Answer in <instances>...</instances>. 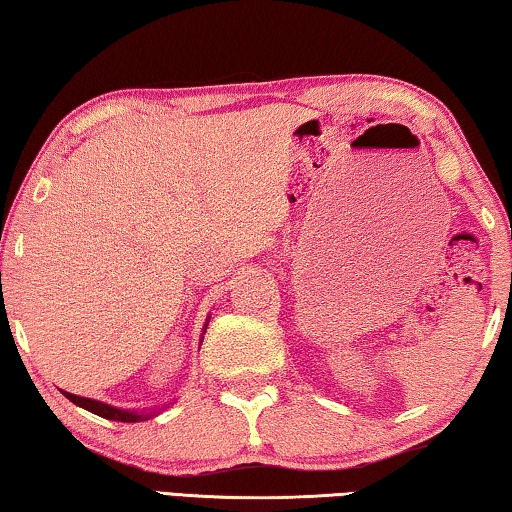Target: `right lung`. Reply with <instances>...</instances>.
I'll use <instances>...</instances> for the list:
<instances>
[{
  "instance_id": "obj_1",
  "label": "right lung",
  "mask_w": 512,
  "mask_h": 512,
  "mask_svg": "<svg viewBox=\"0 0 512 512\" xmlns=\"http://www.w3.org/2000/svg\"><path fill=\"white\" fill-rule=\"evenodd\" d=\"M210 323V320H207ZM205 323V329H207ZM205 334V332H203ZM63 395L67 397L69 402H74L76 406H81V409L90 411L94 415H101V418L106 420H117V422H140V420H149L151 413H137V411H128V409H117V406H110V404H103L99 400H90V397H79V395H72L63 391ZM155 413V411H153Z\"/></svg>"
}]
</instances>
